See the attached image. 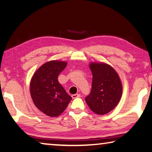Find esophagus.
Masks as SVG:
<instances>
[{"mask_svg": "<svg viewBox=\"0 0 152 152\" xmlns=\"http://www.w3.org/2000/svg\"><path fill=\"white\" fill-rule=\"evenodd\" d=\"M80 97V94H79L72 95V97L73 98V99H75V98H76V97Z\"/></svg>", "mask_w": 152, "mask_h": 152, "instance_id": "esophagus-1", "label": "esophagus"}]
</instances>
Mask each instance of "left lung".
<instances>
[{"mask_svg":"<svg viewBox=\"0 0 152 152\" xmlns=\"http://www.w3.org/2000/svg\"><path fill=\"white\" fill-rule=\"evenodd\" d=\"M91 90L85 98L89 107L97 115L112 111L119 102L123 87L116 71L105 63H91Z\"/></svg>","mask_w":152,"mask_h":152,"instance_id":"8db88e82","label":"left lung"}]
</instances>
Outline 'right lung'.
I'll list each match as a JSON object with an SVG mask.
<instances>
[{
    "mask_svg": "<svg viewBox=\"0 0 152 152\" xmlns=\"http://www.w3.org/2000/svg\"><path fill=\"white\" fill-rule=\"evenodd\" d=\"M66 65V62H47L31 78L30 92L33 102L41 111L49 117L60 115L72 100L58 80V75Z\"/></svg>",
    "mask_w": 152,
    "mask_h": 152,
    "instance_id": "1",
    "label": "right lung"
}]
</instances>
